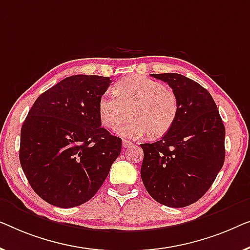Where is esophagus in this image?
<instances>
[{
    "label": "esophagus",
    "mask_w": 250,
    "mask_h": 250,
    "mask_svg": "<svg viewBox=\"0 0 250 250\" xmlns=\"http://www.w3.org/2000/svg\"><path fill=\"white\" fill-rule=\"evenodd\" d=\"M122 146L125 147V148H128V147H131L133 146V143L130 142V140H125L124 139V142H122Z\"/></svg>",
    "instance_id": "34e87169"
}]
</instances>
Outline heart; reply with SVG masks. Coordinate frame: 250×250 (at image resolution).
Returning <instances> with one entry per match:
<instances>
[{"mask_svg": "<svg viewBox=\"0 0 250 250\" xmlns=\"http://www.w3.org/2000/svg\"><path fill=\"white\" fill-rule=\"evenodd\" d=\"M119 129L122 137L139 139L148 133L150 138L167 135L177 121L179 98L174 90L163 83L144 77H128L115 83L113 93L102 95L98 117L105 128Z\"/></svg>", "mask_w": 250, "mask_h": 250, "instance_id": "1", "label": "heart"}]
</instances>
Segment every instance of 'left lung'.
<instances>
[{"instance_id": "left-lung-1", "label": "left lung", "mask_w": 250, "mask_h": 250, "mask_svg": "<svg viewBox=\"0 0 250 250\" xmlns=\"http://www.w3.org/2000/svg\"><path fill=\"white\" fill-rule=\"evenodd\" d=\"M179 98L174 125L159 142L142 144L143 184L162 205L186 207L206 194L223 167L226 128L208 90L179 73H153Z\"/></svg>"}]
</instances>
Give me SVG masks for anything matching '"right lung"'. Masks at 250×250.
Wrapping results in <instances>:
<instances>
[{
    "label": "right lung",
    "instance_id": "add662e5",
    "mask_svg": "<svg viewBox=\"0 0 250 250\" xmlns=\"http://www.w3.org/2000/svg\"><path fill=\"white\" fill-rule=\"evenodd\" d=\"M110 77L76 75L38 96L20 132L19 159L34 191L51 205L88 202L121 153L122 140L102 128L98 102Z\"/></svg>",
    "mask_w": 250,
    "mask_h": 250
}]
</instances>
